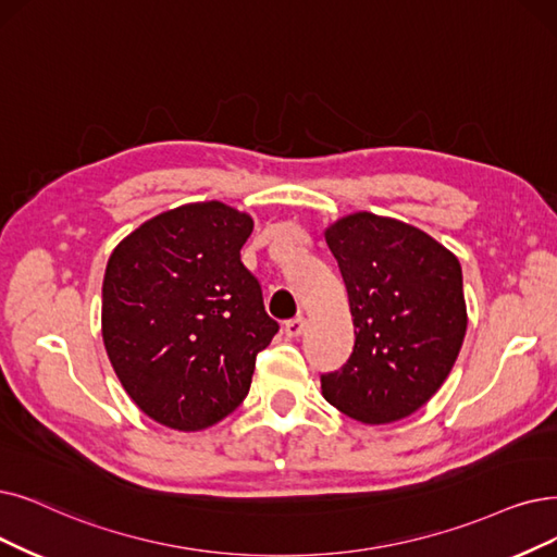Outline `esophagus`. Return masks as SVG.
<instances>
[{
	"mask_svg": "<svg viewBox=\"0 0 557 557\" xmlns=\"http://www.w3.org/2000/svg\"><path fill=\"white\" fill-rule=\"evenodd\" d=\"M304 326H306V320H304V318H293V320L285 322L283 331H285L287 338H297V336H301Z\"/></svg>",
	"mask_w": 557,
	"mask_h": 557,
	"instance_id": "esophagus-1",
	"label": "esophagus"
}]
</instances>
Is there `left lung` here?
I'll return each mask as SVG.
<instances>
[{
    "instance_id": "obj_1",
    "label": "left lung",
    "mask_w": 557,
    "mask_h": 557,
    "mask_svg": "<svg viewBox=\"0 0 557 557\" xmlns=\"http://www.w3.org/2000/svg\"><path fill=\"white\" fill-rule=\"evenodd\" d=\"M326 244L354 318L349 359L320 376L326 403L384 425L418 411L450 374L466 333L459 260L409 224L356 212Z\"/></svg>"
}]
</instances>
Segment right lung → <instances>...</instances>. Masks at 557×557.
<instances>
[{"label": "right lung", "mask_w": 557, "mask_h": 557, "mask_svg": "<svg viewBox=\"0 0 557 557\" xmlns=\"http://www.w3.org/2000/svg\"><path fill=\"white\" fill-rule=\"evenodd\" d=\"M253 219L224 203L158 214L111 253L102 338L135 405L166 428L206 430L247 397L278 322L239 249Z\"/></svg>", "instance_id": "add662e5"}]
</instances>
